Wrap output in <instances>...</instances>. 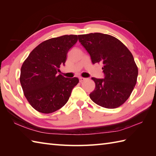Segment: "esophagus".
I'll return each mask as SVG.
<instances>
[{
	"instance_id": "1",
	"label": "esophagus",
	"mask_w": 156,
	"mask_h": 156,
	"mask_svg": "<svg viewBox=\"0 0 156 156\" xmlns=\"http://www.w3.org/2000/svg\"><path fill=\"white\" fill-rule=\"evenodd\" d=\"M85 80H86V78H82V77H80V78H79V80H80V82L84 81Z\"/></svg>"
}]
</instances>
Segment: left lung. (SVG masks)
Masks as SVG:
<instances>
[{"label":"left lung","instance_id":"8db88e82","mask_svg":"<svg viewBox=\"0 0 156 156\" xmlns=\"http://www.w3.org/2000/svg\"><path fill=\"white\" fill-rule=\"evenodd\" d=\"M78 40L90 54L92 64H103L104 78H92L95 88L90 94L91 100L107 108L120 107L130 97L137 82L138 69L133 55L110 35H79Z\"/></svg>","mask_w":156,"mask_h":156}]
</instances>
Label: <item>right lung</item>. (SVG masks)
<instances>
[{
    "mask_svg": "<svg viewBox=\"0 0 156 156\" xmlns=\"http://www.w3.org/2000/svg\"><path fill=\"white\" fill-rule=\"evenodd\" d=\"M78 41L76 35H66L41 43L23 62L20 82L25 97L32 107L42 113H51L64 106L78 78L58 75L64 66L68 51Z\"/></svg>",
    "mask_w": 156,
    "mask_h": 156,
    "instance_id": "1",
    "label": "right lung"
}]
</instances>
